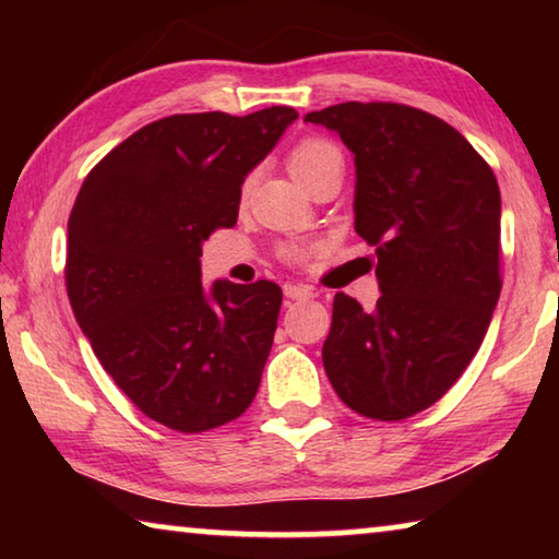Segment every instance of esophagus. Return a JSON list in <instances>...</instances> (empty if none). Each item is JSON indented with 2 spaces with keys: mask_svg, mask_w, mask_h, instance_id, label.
Returning <instances> with one entry per match:
<instances>
[{
  "mask_svg": "<svg viewBox=\"0 0 559 559\" xmlns=\"http://www.w3.org/2000/svg\"><path fill=\"white\" fill-rule=\"evenodd\" d=\"M283 293H286V298L290 300H308L316 296L313 288L302 286V283H286V286H283Z\"/></svg>",
  "mask_w": 559,
  "mask_h": 559,
  "instance_id": "1",
  "label": "esophagus"
}]
</instances>
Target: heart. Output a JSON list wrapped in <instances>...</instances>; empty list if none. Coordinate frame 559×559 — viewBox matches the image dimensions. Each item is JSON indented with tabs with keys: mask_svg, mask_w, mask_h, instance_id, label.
Masks as SVG:
<instances>
[{
	"mask_svg": "<svg viewBox=\"0 0 559 559\" xmlns=\"http://www.w3.org/2000/svg\"><path fill=\"white\" fill-rule=\"evenodd\" d=\"M330 165H343V155H340V150L333 143H328V140H320V138L300 140V143L293 147L288 155L290 173L300 185H306L310 177L318 175L320 169H325ZM246 194H249V182L241 187L243 200H246ZM281 257L288 261H302L308 257V246L286 243L281 249Z\"/></svg>",
	"mask_w": 559,
	"mask_h": 559,
	"instance_id": "1",
	"label": "heart"
}]
</instances>
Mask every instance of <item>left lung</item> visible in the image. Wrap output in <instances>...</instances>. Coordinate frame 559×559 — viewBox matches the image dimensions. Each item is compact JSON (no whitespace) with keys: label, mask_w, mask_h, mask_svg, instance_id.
<instances>
[{"label":"left lung","mask_w":559,"mask_h":559,"mask_svg":"<svg viewBox=\"0 0 559 559\" xmlns=\"http://www.w3.org/2000/svg\"><path fill=\"white\" fill-rule=\"evenodd\" d=\"M355 155V231L374 246V310L337 293L323 345L340 400L400 421L451 390L500 296V189L456 128L402 103H340L306 116Z\"/></svg>","instance_id":"1"}]
</instances>
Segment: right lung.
Masks as SVG:
<instances>
[{
    "mask_svg": "<svg viewBox=\"0 0 559 559\" xmlns=\"http://www.w3.org/2000/svg\"><path fill=\"white\" fill-rule=\"evenodd\" d=\"M298 112H185L132 132L91 169L69 216L66 288L112 382L165 427L200 433L259 392L283 293L202 286V243L236 224L246 175Z\"/></svg>",
    "mask_w": 559,
    "mask_h": 559,
    "instance_id": "right-lung-1",
    "label": "right lung"
}]
</instances>
